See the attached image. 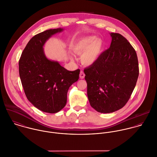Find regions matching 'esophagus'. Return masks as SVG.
<instances>
[{"instance_id": "1", "label": "esophagus", "mask_w": 157, "mask_h": 157, "mask_svg": "<svg viewBox=\"0 0 157 157\" xmlns=\"http://www.w3.org/2000/svg\"><path fill=\"white\" fill-rule=\"evenodd\" d=\"M79 77H80V78L81 79H83V78H84V77H85V74H84V71H81V72H80V75H79Z\"/></svg>"}]
</instances>
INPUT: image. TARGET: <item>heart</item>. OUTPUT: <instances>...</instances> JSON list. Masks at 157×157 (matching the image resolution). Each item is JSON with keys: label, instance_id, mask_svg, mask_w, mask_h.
Wrapping results in <instances>:
<instances>
[{"label": "heart", "instance_id": "1", "mask_svg": "<svg viewBox=\"0 0 157 157\" xmlns=\"http://www.w3.org/2000/svg\"><path fill=\"white\" fill-rule=\"evenodd\" d=\"M74 53L80 55L82 64L90 66L98 59L103 49V41L93 36L81 38L76 40L71 47Z\"/></svg>", "mask_w": 157, "mask_h": 157}]
</instances>
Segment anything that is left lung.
Here are the masks:
<instances>
[{
    "label": "left lung",
    "mask_w": 157,
    "mask_h": 157,
    "mask_svg": "<svg viewBox=\"0 0 157 157\" xmlns=\"http://www.w3.org/2000/svg\"><path fill=\"white\" fill-rule=\"evenodd\" d=\"M110 48L84 70L90 106L101 113L122 108L130 99L139 76L136 51L122 35L111 33Z\"/></svg>",
    "instance_id": "1"
}]
</instances>
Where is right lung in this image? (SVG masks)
<instances>
[{"label":"right lung","instance_id":"right-lung-1","mask_svg":"<svg viewBox=\"0 0 157 157\" xmlns=\"http://www.w3.org/2000/svg\"><path fill=\"white\" fill-rule=\"evenodd\" d=\"M62 30L49 29L33 36L19 61V76L27 98L37 109L48 113H56L64 108L68 89L79 76V69L68 71L44 55L45 42Z\"/></svg>","mask_w":157,"mask_h":157}]
</instances>
